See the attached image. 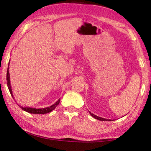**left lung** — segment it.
<instances>
[{
    "label": "left lung",
    "mask_w": 151,
    "mask_h": 151,
    "mask_svg": "<svg viewBox=\"0 0 151 151\" xmlns=\"http://www.w3.org/2000/svg\"><path fill=\"white\" fill-rule=\"evenodd\" d=\"M89 113H90L91 115L94 117V119H96L97 120H99V121H112V120H111V119H104V118H102V117H100V116H98L95 115V114H94L93 113H91V112L90 111H88ZM114 121V120H113Z\"/></svg>",
    "instance_id": "obj_1"
}]
</instances>
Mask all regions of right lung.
Returning a JSON list of instances; mask_svg holds the SVG:
<instances>
[{
  "instance_id": "obj_1",
  "label": "right lung",
  "mask_w": 151,
  "mask_h": 151,
  "mask_svg": "<svg viewBox=\"0 0 151 151\" xmlns=\"http://www.w3.org/2000/svg\"><path fill=\"white\" fill-rule=\"evenodd\" d=\"M10 63V61H9ZM6 83H7V86H8L9 90L10 91V93L12 95V96L13 97V94H12V88H11V81H10V74H9V65L8 66V68H7V73H6ZM60 99H58V100L55 103H54L52 105L48 107H45V108H42V109H36V108H32V107H23L20 106L19 104V106L21 108L23 111H26L27 112H29V113L31 114H46V113H48L54 110L57 106L60 103Z\"/></svg>"
}]
</instances>
